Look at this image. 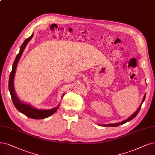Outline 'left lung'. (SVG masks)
<instances>
[{
    "label": "left lung",
    "instance_id": "1",
    "mask_svg": "<svg viewBox=\"0 0 155 155\" xmlns=\"http://www.w3.org/2000/svg\"><path fill=\"white\" fill-rule=\"evenodd\" d=\"M145 98H146V94L144 95V97H143V99H142V103L140 104V106H139V107L138 108V109H137V110H136L135 113H134L130 117H129L128 118H127V120H124V121H121V122H120V123H110V124L99 125H101V126H103V127H118L120 125H123V124H124V123H127V122H128V121H129L132 120L133 118H134V117H135L136 116H137V114L139 113V110H140V108H141L142 104V103L144 102V100H145Z\"/></svg>",
    "mask_w": 155,
    "mask_h": 155
}]
</instances>
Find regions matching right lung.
<instances>
[{"mask_svg": "<svg viewBox=\"0 0 155 155\" xmlns=\"http://www.w3.org/2000/svg\"><path fill=\"white\" fill-rule=\"evenodd\" d=\"M34 35V34L31 35L28 38L26 39L23 42L22 45L20 47V52L17 54V56L15 60V61L13 65V69H12V71L10 73L9 75V90L10 92V94L11 96L12 101H13V104L15 105V106L20 111V113L22 114H25L27 116V117H30V118H32V119H35V120H41V119H44L46 118V117L51 116L53 114L57 109L59 108L60 105L56 107L53 108L51 109H39L35 107H33L30 106V104H25L20 101L19 100V98H18V97L16 95V93L15 91V88H14V78H15V74L16 72V67L18 63V61H19L21 54L23 53V51H24L25 48L27 45L28 44V42L31 40V39L32 38V37ZM64 95L61 97V98H63Z\"/></svg>", "mask_w": 155, "mask_h": 155, "instance_id": "1", "label": "right lung"}]
</instances>
